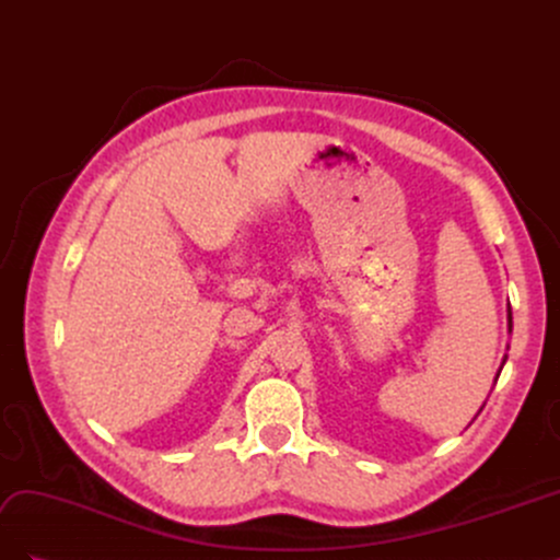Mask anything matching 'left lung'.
<instances>
[{"instance_id":"obj_1","label":"left lung","mask_w":560,"mask_h":560,"mask_svg":"<svg viewBox=\"0 0 560 560\" xmlns=\"http://www.w3.org/2000/svg\"><path fill=\"white\" fill-rule=\"evenodd\" d=\"M510 331H512V311H510ZM500 376V374H498Z\"/></svg>"}]
</instances>
